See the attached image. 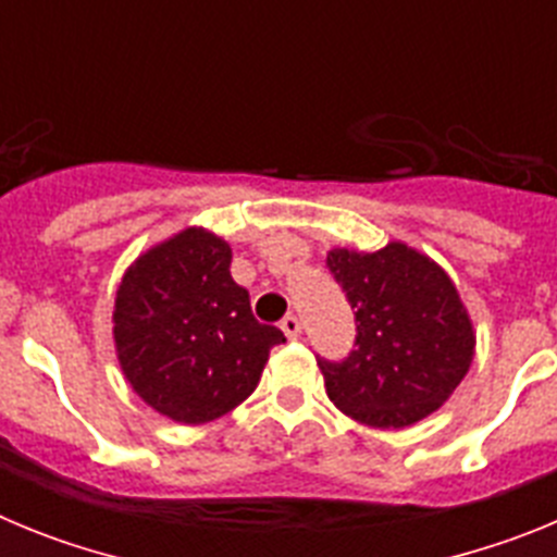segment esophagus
<instances>
[{
	"mask_svg": "<svg viewBox=\"0 0 557 557\" xmlns=\"http://www.w3.org/2000/svg\"><path fill=\"white\" fill-rule=\"evenodd\" d=\"M278 326H282V332L287 334L289 339L301 337V321H298V318H295V314H287V318H284V321L278 323Z\"/></svg>",
	"mask_w": 557,
	"mask_h": 557,
	"instance_id": "obj_1",
	"label": "esophagus"
}]
</instances>
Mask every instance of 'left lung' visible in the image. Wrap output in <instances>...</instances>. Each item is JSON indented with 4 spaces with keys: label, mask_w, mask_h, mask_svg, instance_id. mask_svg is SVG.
<instances>
[{
    "label": "left lung",
    "mask_w": 557,
    "mask_h": 557,
    "mask_svg": "<svg viewBox=\"0 0 557 557\" xmlns=\"http://www.w3.org/2000/svg\"><path fill=\"white\" fill-rule=\"evenodd\" d=\"M326 268L357 323L346 359H318L334 407L379 430L435 412L474 357V329L449 275L401 243L373 253L334 248Z\"/></svg>",
    "instance_id": "8db88e82"
}]
</instances>
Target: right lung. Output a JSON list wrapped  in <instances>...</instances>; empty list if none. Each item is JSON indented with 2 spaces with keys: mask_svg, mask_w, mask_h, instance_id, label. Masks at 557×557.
I'll return each mask as SVG.
<instances>
[{
  "mask_svg": "<svg viewBox=\"0 0 557 557\" xmlns=\"http://www.w3.org/2000/svg\"><path fill=\"white\" fill-rule=\"evenodd\" d=\"M231 248L186 228L136 259L116 289L113 339L127 382L178 424H206L256 391L282 329L250 312Z\"/></svg>",
  "mask_w": 557,
  "mask_h": 557,
  "instance_id": "add662e5",
  "label": "right lung"
}]
</instances>
